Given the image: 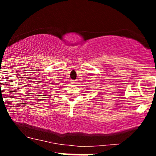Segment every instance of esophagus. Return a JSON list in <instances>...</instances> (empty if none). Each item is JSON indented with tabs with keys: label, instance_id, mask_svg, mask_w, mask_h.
Masks as SVG:
<instances>
[{
	"label": "esophagus",
	"instance_id": "esophagus-1",
	"mask_svg": "<svg viewBox=\"0 0 156 156\" xmlns=\"http://www.w3.org/2000/svg\"><path fill=\"white\" fill-rule=\"evenodd\" d=\"M72 84H76V81H72Z\"/></svg>",
	"mask_w": 156,
	"mask_h": 156
}]
</instances>
